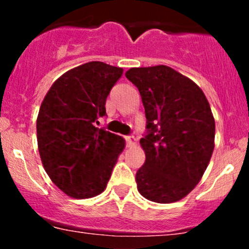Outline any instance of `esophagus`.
<instances>
[{
	"mask_svg": "<svg viewBox=\"0 0 249 249\" xmlns=\"http://www.w3.org/2000/svg\"><path fill=\"white\" fill-rule=\"evenodd\" d=\"M125 140H126L127 145H129V147H131V145H136V144H137V141H136V139H135V137L126 136V137H125Z\"/></svg>",
	"mask_w": 249,
	"mask_h": 249,
	"instance_id": "esophagus-1",
	"label": "esophagus"
}]
</instances>
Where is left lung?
Segmentation results:
<instances>
[{"label": "left lung", "instance_id": "left-lung-1", "mask_svg": "<svg viewBox=\"0 0 249 249\" xmlns=\"http://www.w3.org/2000/svg\"><path fill=\"white\" fill-rule=\"evenodd\" d=\"M125 76L139 89L147 118L137 189L150 201H179L200 182L214 149L210 104L196 83L165 65L132 67Z\"/></svg>", "mask_w": 249, "mask_h": 249}]
</instances>
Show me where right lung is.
<instances>
[{"mask_svg":"<svg viewBox=\"0 0 249 249\" xmlns=\"http://www.w3.org/2000/svg\"><path fill=\"white\" fill-rule=\"evenodd\" d=\"M122 67L90 61L57 78L37 117V143L52 182L73 199H89L107 187L125 148L122 136L95 126Z\"/></svg>","mask_w":249,"mask_h":249,"instance_id":"add662e5","label":"right lung"}]
</instances>
